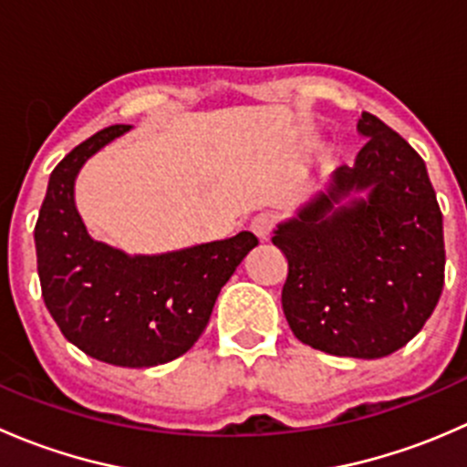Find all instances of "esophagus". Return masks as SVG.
<instances>
[{"mask_svg": "<svg viewBox=\"0 0 467 467\" xmlns=\"http://www.w3.org/2000/svg\"><path fill=\"white\" fill-rule=\"evenodd\" d=\"M251 230H253V234H255V237L262 239V242H264V239H268V234H271V230H273V214H268V212H262V214L253 216Z\"/></svg>", "mask_w": 467, "mask_h": 467, "instance_id": "obj_1", "label": "esophagus"}]
</instances>
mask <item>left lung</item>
Returning <instances> with one entry per match:
<instances>
[{
    "label": "left lung",
    "instance_id": "1",
    "mask_svg": "<svg viewBox=\"0 0 467 467\" xmlns=\"http://www.w3.org/2000/svg\"><path fill=\"white\" fill-rule=\"evenodd\" d=\"M368 142L332 173L273 244L289 273L282 309L296 338L337 357L379 359L407 346L445 282L442 214L425 160L370 112Z\"/></svg>",
    "mask_w": 467,
    "mask_h": 467
}]
</instances>
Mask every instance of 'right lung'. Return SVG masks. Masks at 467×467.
<instances>
[{
  "mask_svg": "<svg viewBox=\"0 0 467 467\" xmlns=\"http://www.w3.org/2000/svg\"><path fill=\"white\" fill-rule=\"evenodd\" d=\"M129 129L108 126L60 160L33 234L42 298L63 337L106 364L149 368L199 341L221 286L257 237L244 230L160 255H126L89 237L74 203V182L88 158Z\"/></svg>",
  "mask_w": 467,
  "mask_h": 467,
  "instance_id": "1",
  "label": "right lung"
}]
</instances>
